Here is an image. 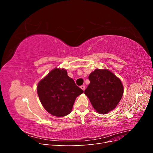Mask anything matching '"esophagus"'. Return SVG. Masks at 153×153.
<instances>
[{
  "label": "esophagus",
  "instance_id": "34e87169",
  "mask_svg": "<svg viewBox=\"0 0 153 153\" xmlns=\"http://www.w3.org/2000/svg\"><path fill=\"white\" fill-rule=\"evenodd\" d=\"M80 88L83 91H84L85 89V85H82V86H80Z\"/></svg>",
  "mask_w": 153,
  "mask_h": 153
}]
</instances>
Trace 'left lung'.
<instances>
[{"label": "left lung", "instance_id": "obj_1", "mask_svg": "<svg viewBox=\"0 0 153 153\" xmlns=\"http://www.w3.org/2000/svg\"><path fill=\"white\" fill-rule=\"evenodd\" d=\"M89 79L90 84L84 93L96 112L106 114L115 109L124 92L121 80L107 69H96Z\"/></svg>", "mask_w": 153, "mask_h": 153}]
</instances>
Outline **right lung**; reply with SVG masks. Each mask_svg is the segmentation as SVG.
<instances>
[{
	"label": "right lung",
	"instance_id": "1",
	"mask_svg": "<svg viewBox=\"0 0 153 153\" xmlns=\"http://www.w3.org/2000/svg\"><path fill=\"white\" fill-rule=\"evenodd\" d=\"M39 100L47 112L56 117L70 114L76 97L83 91L67 74V70L55 68L37 85Z\"/></svg>",
	"mask_w": 153,
	"mask_h": 153
}]
</instances>
